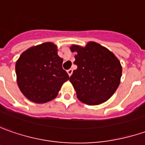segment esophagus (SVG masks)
Masks as SVG:
<instances>
[{
	"mask_svg": "<svg viewBox=\"0 0 145 145\" xmlns=\"http://www.w3.org/2000/svg\"><path fill=\"white\" fill-rule=\"evenodd\" d=\"M67 73H68V74H69V76H71V75L72 74V73H73L72 69H69V70L67 71Z\"/></svg>",
	"mask_w": 145,
	"mask_h": 145,
	"instance_id": "1",
	"label": "esophagus"
}]
</instances>
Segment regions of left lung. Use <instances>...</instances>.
<instances>
[{
    "label": "left lung",
    "mask_w": 145,
    "mask_h": 145,
    "mask_svg": "<svg viewBox=\"0 0 145 145\" xmlns=\"http://www.w3.org/2000/svg\"><path fill=\"white\" fill-rule=\"evenodd\" d=\"M75 52L77 69L73 71L70 82L76 91L77 98L88 105L106 102L116 91L122 75L119 59L107 48L89 42L86 46H71Z\"/></svg>",
    "instance_id": "left-lung-1"
}]
</instances>
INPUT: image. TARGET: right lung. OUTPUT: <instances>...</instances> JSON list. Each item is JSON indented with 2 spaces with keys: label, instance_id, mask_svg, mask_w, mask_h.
Returning <instances> with one entry per match:
<instances>
[{
  "label": "right lung",
  "instance_id": "1",
  "mask_svg": "<svg viewBox=\"0 0 145 145\" xmlns=\"http://www.w3.org/2000/svg\"><path fill=\"white\" fill-rule=\"evenodd\" d=\"M63 62L53 42L42 43L24 51L15 67L18 88L23 95L36 103L56 98L63 83L69 79Z\"/></svg>",
  "mask_w": 145,
  "mask_h": 145
}]
</instances>
